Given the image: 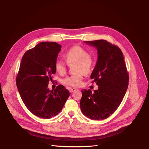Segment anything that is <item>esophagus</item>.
Instances as JSON below:
<instances>
[{
    "label": "esophagus",
    "instance_id": "esophagus-1",
    "mask_svg": "<svg viewBox=\"0 0 149 149\" xmlns=\"http://www.w3.org/2000/svg\"><path fill=\"white\" fill-rule=\"evenodd\" d=\"M69 91L71 93H72V92H74L76 91H78V88H69Z\"/></svg>",
    "mask_w": 149,
    "mask_h": 149
}]
</instances>
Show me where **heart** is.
Masks as SVG:
<instances>
[{
  "mask_svg": "<svg viewBox=\"0 0 149 149\" xmlns=\"http://www.w3.org/2000/svg\"><path fill=\"white\" fill-rule=\"evenodd\" d=\"M63 57L68 64L75 63L76 74L64 78L62 83L69 86L78 87L82 84L84 74H91L95 66L93 57L88 52L80 46H73L63 54ZM56 71L61 74H64L67 70V64L62 61L57 60L54 64Z\"/></svg>",
  "mask_w": 149,
  "mask_h": 149,
  "instance_id": "1",
  "label": "heart"
}]
</instances>
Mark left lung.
Listing matches in <instances>:
<instances>
[{
    "label": "left lung",
    "mask_w": 149,
    "mask_h": 149,
    "mask_svg": "<svg viewBox=\"0 0 149 149\" xmlns=\"http://www.w3.org/2000/svg\"><path fill=\"white\" fill-rule=\"evenodd\" d=\"M84 42L97 50V61L91 78L98 85V89L93 93L90 89L81 91L80 108L91 119H105L122 102L130 77L122 52L117 46L104 39Z\"/></svg>",
    "instance_id": "8db88e82"
}]
</instances>
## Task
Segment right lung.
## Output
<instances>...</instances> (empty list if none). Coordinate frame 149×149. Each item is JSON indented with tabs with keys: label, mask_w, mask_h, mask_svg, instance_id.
<instances>
[{
	"label": "right lung",
	"mask_w": 149,
	"mask_h": 149,
	"mask_svg": "<svg viewBox=\"0 0 149 149\" xmlns=\"http://www.w3.org/2000/svg\"><path fill=\"white\" fill-rule=\"evenodd\" d=\"M62 46L54 42H42L23 55L16 78L22 100L28 110L42 118H50L61 111L69 92L58 85L54 90L48 88L56 73L54 64Z\"/></svg>",
	"instance_id": "right-lung-1"
}]
</instances>
